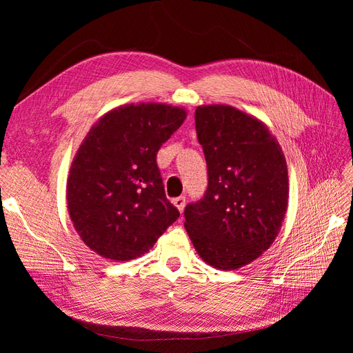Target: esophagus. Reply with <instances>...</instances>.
Returning <instances> with one entry per match:
<instances>
[{
	"instance_id": "obj_1",
	"label": "esophagus",
	"mask_w": 353,
	"mask_h": 353,
	"mask_svg": "<svg viewBox=\"0 0 353 353\" xmlns=\"http://www.w3.org/2000/svg\"><path fill=\"white\" fill-rule=\"evenodd\" d=\"M172 203H174V206H175L179 212H183L184 208H185V197H184V196H179V197L174 199Z\"/></svg>"
}]
</instances>
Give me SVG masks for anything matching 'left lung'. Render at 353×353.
I'll return each instance as SVG.
<instances>
[{
	"mask_svg": "<svg viewBox=\"0 0 353 353\" xmlns=\"http://www.w3.org/2000/svg\"><path fill=\"white\" fill-rule=\"evenodd\" d=\"M194 119L209 185L187 205L184 227L203 261L234 271L279 236L288 203L285 157L268 126L232 105H199Z\"/></svg>",
	"mask_w": 353,
	"mask_h": 353,
	"instance_id": "obj_1",
	"label": "left lung"
}]
</instances>
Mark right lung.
<instances>
[{"label": "right lung", "mask_w": 353, "mask_h": 353, "mask_svg": "<svg viewBox=\"0 0 353 353\" xmlns=\"http://www.w3.org/2000/svg\"><path fill=\"white\" fill-rule=\"evenodd\" d=\"M185 117L178 105L131 103L104 113L85 135L69 170L68 210L81 240L101 258H140L179 218L156 156Z\"/></svg>", "instance_id": "obj_1"}]
</instances>
